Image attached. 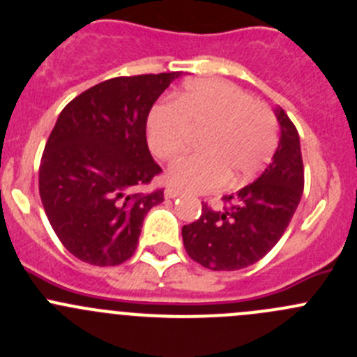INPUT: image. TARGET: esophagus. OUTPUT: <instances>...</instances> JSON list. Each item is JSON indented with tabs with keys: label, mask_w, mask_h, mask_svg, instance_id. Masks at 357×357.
Returning <instances> with one entry per match:
<instances>
[{
	"label": "esophagus",
	"mask_w": 357,
	"mask_h": 357,
	"mask_svg": "<svg viewBox=\"0 0 357 357\" xmlns=\"http://www.w3.org/2000/svg\"><path fill=\"white\" fill-rule=\"evenodd\" d=\"M178 196H182V191H178V189H173V188L165 189V198L175 199V198H178Z\"/></svg>",
	"instance_id": "esophagus-1"
}]
</instances>
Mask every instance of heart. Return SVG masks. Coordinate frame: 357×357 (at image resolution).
Listing matches in <instances>:
<instances>
[{
  "mask_svg": "<svg viewBox=\"0 0 357 357\" xmlns=\"http://www.w3.org/2000/svg\"><path fill=\"white\" fill-rule=\"evenodd\" d=\"M189 131H203L199 154L178 158L166 173L169 184L189 191L252 181L278 140L273 112L224 80L188 84L172 105H159L149 114L147 144L158 159L181 154L189 144Z\"/></svg>",
  "mask_w": 357,
  "mask_h": 357,
  "instance_id": "1",
  "label": "heart"
}]
</instances>
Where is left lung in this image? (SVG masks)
I'll list each match as a JSON object with an SVG mask.
<instances>
[{
	"label": "left lung",
	"instance_id": "8db88e82",
	"mask_svg": "<svg viewBox=\"0 0 357 357\" xmlns=\"http://www.w3.org/2000/svg\"><path fill=\"white\" fill-rule=\"evenodd\" d=\"M280 140L270 165L252 184L224 196L229 205L212 210L182 227L191 259L210 270H242L266 256L289 226L303 195L300 137L280 107L275 108Z\"/></svg>",
	"mask_w": 357,
	"mask_h": 357
}]
</instances>
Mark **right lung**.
I'll return each instance as SVG.
<instances>
[{"instance_id": "obj_1", "label": "right lung", "mask_w": 357, "mask_h": 357, "mask_svg": "<svg viewBox=\"0 0 357 357\" xmlns=\"http://www.w3.org/2000/svg\"><path fill=\"white\" fill-rule=\"evenodd\" d=\"M181 73L117 77L64 107L40 165V196L63 245L80 261L115 266L135 254L162 189L137 192L161 172L147 145L149 112Z\"/></svg>"}]
</instances>
